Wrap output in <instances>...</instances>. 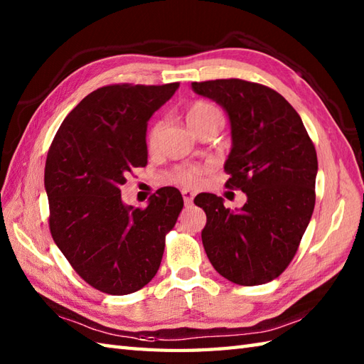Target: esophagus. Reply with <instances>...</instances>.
Returning a JSON list of instances; mask_svg holds the SVG:
<instances>
[{"instance_id": "34e87169", "label": "esophagus", "mask_w": 364, "mask_h": 364, "mask_svg": "<svg viewBox=\"0 0 364 364\" xmlns=\"http://www.w3.org/2000/svg\"><path fill=\"white\" fill-rule=\"evenodd\" d=\"M181 194H183V198H184V203H186V205H192V202H194V196H196L194 192L184 189V191L181 192Z\"/></svg>"}]
</instances>
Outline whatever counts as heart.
<instances>
[{
    "label": "heart",
    "mask_w": 364,
    "mask_h": 364,
    "mask_svg": "<svg viewBox=\"0 0 364 364\" xmlns=\"http://www.w3.org/2000/svg\"><path fill=\"white\" fill-rule=\"evenodd\" d=\"M213 117H222V115L218 107L208 102H197L192 105L188 111V123L192 129L198 127L200 123H203ZM164 125V120H156L150 127L149 133H146V146H149V150L154 151L158 149ZM208 170H210V166H183L175 170L172 180L178 184H181V186L196 188L198 186V183L202 181V176Z\"/></svg>",
    "instance_id": "1"
}]
</instances>
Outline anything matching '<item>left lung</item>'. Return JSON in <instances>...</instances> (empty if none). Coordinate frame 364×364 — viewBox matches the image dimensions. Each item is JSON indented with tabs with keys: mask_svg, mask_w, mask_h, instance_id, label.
Instances as JSON below:
<instances>
[{
	"mask_svg": "<svg viewBox=\"0 0 364 364\" xmlns=\"http://www.w3.org/2000/svg\"><path fill=\"white\" fill-rule=\"evenodd\" d=\"M227 111L231 151L225 186L245 192L239 211L200 194L202 231L213 267L227 280L257 286L280 275L296 255L314 210L318 156L300 115L274 89L230 78L192 82Z\"/></svg>",
	"mask_w": 364,
	"mask_h": 364,
	"instance_id": "obj_1",
	"label": "left lung"
}]
</instances>
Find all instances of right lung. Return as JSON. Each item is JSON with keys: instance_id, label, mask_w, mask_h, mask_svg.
Instances as JSON below:
<instances>
[{"instance_id": "add662e5", "label": "right lung", "mask_w": 364, "mask_h": 364, "mask_svg": "<svg viewBox=\"0 0 364 364\" xmlns=\"http://www.w3.org/2000/svg\"><path fill=\"white\" fill-rule=\"evenodd\" d=\"M180 82L111 84L82 98L54 136L45 162L50 231L84 282L112 296L136 292L156 275L166 235L183 210L175 188L146 208L122 202L120 186L146 166V122Z\"/></svg>"}]
</instances>
